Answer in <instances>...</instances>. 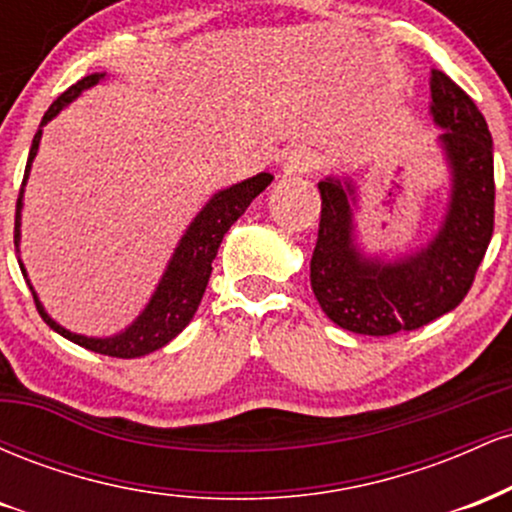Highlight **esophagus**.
I'll use <instances>...</instances> for the list:
<instances>
[{
	"instance_id": "obj_1",
	"label": "esophagus",
	"mask_w": 512,
	"mask_h": 512,
	"mask_svg": "<svg viewBox=\"0 0 512 512\" xmlns=\"http://www.w3.org/2000/svg\"><path fill=\"white\" fill-rule=\"evenodd\" d=\"M320 168V158L308 149H293L284 158V175L289 178H298V175H308Z\"/></svg>"
}]
</instances>
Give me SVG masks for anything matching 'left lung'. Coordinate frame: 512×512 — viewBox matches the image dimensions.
Segmentation results:
<instances>
[{"instance_id": "8db88e82", "label": "left lung", "mask_w": 512, "mask_h": 512, "mask_svg": "<svg viewBox=\"0 0 512 512\" xmlns=\"http://www.w3.org/2000/svg\"><path fill=\"white\" fill-rule=\"evenodd\" d=\"M431 115L448 156L452 192L436 238L407 257L383 262L354 245L356 190L351 180L317 182L320 231L310 260V286L334 325L387 337L419 330L457 308L493 236V142L477 103L448 74L431 72Z\"/></svg>"}]
</instances>
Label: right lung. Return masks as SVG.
<instances>
[{"label":"right lung","instance_id":"right-lung-1","mask_svg":"<svg viewBox=\"0 0 512 512\" xmlns=\"http://www.w3.org/2000/svg\"><path fill=\"white\" fill-rule=\"evenodd\" d=\"M103 76L105 74H88L81 81H76L74 86H69L67 91H64L62 96L50 105L48 113L43 115V122H40L38 132H35L33 137L31 154H28L19 199H16V221H14L16 252H19V240H21L19 228H21V207H23V185H26L28 173H31L33 158L38 154L40 137H43V125H48L52 117L60 113L64 105L72 103L84 88L96 86ZM269 182H272V175L260 173L255 175V178H248L238 182V185L228 187V190L216 192V195L209 199L207 207L195 216V221L190 223V228H187L185 236H182L180 245L175 248L173 257H170L168 262L166 274H163L161 284H158V289L154 296H151V301L144 308V313L139 315L125 332L115 334V337L98 339V337H84V334H74L64 330L62 325H57V322L45 313V308L40 305L38 296H35L33 286L28 284L40 317H43V320L48 322L57 334H62L64 339H69V342L84 346V349L96 351V354H103V356L137 358L161 349V346H166L170 339L178 337V334L190 325L192 315L197 313L204 291H207L209 276H211V262H214L216 252H219L223 236H226L228 228H231L233 223L245 214V209L250 207L252 199L260 195ZM19 267L23 276H26V269H23L21 260H19Z\"/></svg>","mask_w":512,"mask_h":512}]
</instances>
